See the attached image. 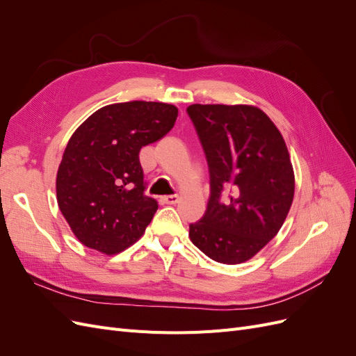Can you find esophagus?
<instances>
[{
  "label": "esophagus",
  "instance_id": "esophagus-1",
  "mask_svg": "<svg viewBox=\"0 0 356 356\" xmlns=\"http://www.w3.org/2000/svg\"><path fill=\"white\" fill-rule=\"evenodd\" d=\"M163 200H165V203H168V204H175V203H178V200H179V196H178V195L165 196V197H163Z\"/></svg>",
  "mask_w": 356,
  "mask_h": 356
}]
</instances>
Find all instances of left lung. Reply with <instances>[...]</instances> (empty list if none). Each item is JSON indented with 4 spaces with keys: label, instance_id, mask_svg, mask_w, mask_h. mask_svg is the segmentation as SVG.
<instances>
[{
    "label": "left lung",
    "instance_id": "obj_1",
    "mask_svg": "<svg viewBox=\"0 0 356 356\" xmlns=\"http://www.w3.org/2000/svg\"><path fill=\"white\" fill-rule=\"evenodd\" d=\"M187 111L211 175L208 208L188 236L213 261L245 263L275 238L293 204L296 178L284 136L254 105L193 104Z\"/></svg>",
    "mask_w": 356,
    "mask_h": 356
}]
</instances>
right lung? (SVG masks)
<instances>
[{"label": "right lung", "instance_id": "1", "mask_svg": "<svg viewBox=\"0 0 356 356\" xmlns=\"http://www.w3.org/2000/svg\"><path fill=\"white\" fill-rule=\"evenodd\" d=\"M178 108L165 102L105 105L75 129L56 175L59 209L84 246L114 255L145 233L157 202L144 195L141 148L175 124Z\"/></svg>", "mask_w": 356, "mask_h": 356}]
</instances>
